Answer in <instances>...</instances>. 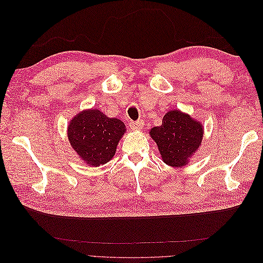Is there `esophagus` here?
I'll use <instances>...</instances> for the list:
<instances>
[{
  "label": "esophagus",
  "instance_id": "1",
  "mask_svg": "<svg viewBox=\"0 0 263 263\" xmlns=\"http://www.w3.org/2000/svg\"><path fill=\"white\" fill-rule=\"evenodd\" d=\"M129 126H130V128L134 130H139L141 127L144 126V121L140 119V121H137V122H130Z\"/></svg>",
  "mask_w": 263,
  "mask_h": 263
}]
</instances>
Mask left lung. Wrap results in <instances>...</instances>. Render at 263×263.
<instances>
[{"instance_id":"left-lung-1","label":"left lung","mask_w":263,"mask_h":263,"mask_svg":"<svg viewBox=\"0 0 263 263\" xmlns=\"http://www.w3.org/2000/svg\"><path fill=\"white\" fill-rule=\"evenodd\" d=\"M203 125L179 109L169 110L162 125L151 128L149 135L155 140L162 161L174 168L184 166L200 148Z\"/></svg>"}]
</instances>
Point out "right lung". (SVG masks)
Instances as JSON below:
<instances>
[{"instance_id": "add662e5", "label": "right lung", "mask_w": 263, "mask_h": 263, "mask_svg": "<svg viewBox=\"0 0 263 263\" xmlns=\"http://www.w3.org/2000/svg\"><path fill=\"white\" fill-rule=\"evenodd\" d=\"M126 132L118 118H109L100 109L78 113L68 125V139L82 160L92 166L108 162L115 155L118 141Z\"/></svg>"}]
</instances>
